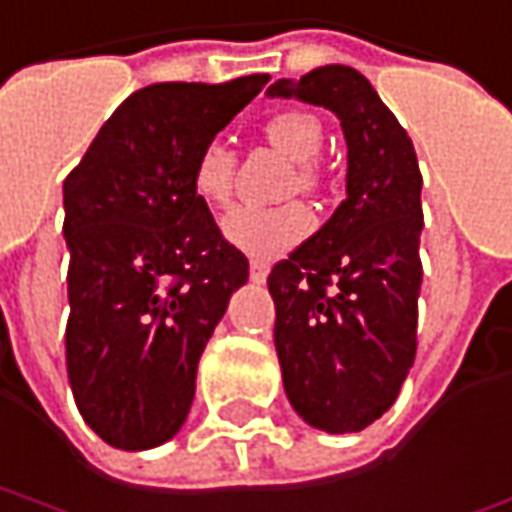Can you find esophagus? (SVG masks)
<instances>
[{
  "label": "esophagus",
  "instance_id": "34e87169",
  "mask_svg": "<svg viewBox=\"0 0 512 512\" xmlns=\"http://www.w3.org/2000/svg\"><path fill=\"white\" fill-rule=\"evenodd\" d=\"M267 273H270L267 262H259V259H253V262H250V281L262 284V281L267 279Z\"/></svg>",
  "mask_w": 512,
  "mask_h": 512
}]
</instances>
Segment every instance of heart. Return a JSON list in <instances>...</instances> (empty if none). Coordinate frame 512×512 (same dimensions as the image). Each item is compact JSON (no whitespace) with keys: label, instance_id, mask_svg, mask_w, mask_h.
I'll list each match as a JSON object with an SVG mask.
<instances>
[{"label":"heart","instance_id":"heart-1","mask_svg":"<svg viewBox=\"0 0 512 512\" xmlns=\"http://www.w3.org/2000/svg\"><path fill=\"white\" fill-rule=\"evenodd\" d=\"M264 135L270 137V143L279 146L287 157L301 163L298 166L301 188H312L318 183V171L312 166V160L324 146V132H321V123L315 115L301 112V109L279 112L264 123ZM233 171H236V157H233L231 146L222 140L205 143L194 160V171H191V183H194L197 197L214 208L228 205L233 194ZM312 222H315L312 211L301 202H287V205H273V208L239 205L222 219V236L242 253L259 256V259H273L284 250L296 248L298 242L312 231Z\"/></svg>","mask_w":512,"mask_h":512}]
</instances>
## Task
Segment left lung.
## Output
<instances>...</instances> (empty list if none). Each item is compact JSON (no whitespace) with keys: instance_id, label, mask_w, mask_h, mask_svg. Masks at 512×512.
Listing matches in <instances>:
<instances>
[{"instance_id":"obj_1","label":"left lung","mask_w":512,"mask_h":512,"mask_svg":"<svg viewBox=\"0 0 512 512\" xmlns=\"http://www.w3.org/2000/svg\"><path fill=\"white\" fill-rule=\"evenodd\" d=\"M267 98L324 106L346 140V200L267 276L276 355L290 406L312 428L352 434L380 420L417 352L420 166L375 87L327 64L279 78Z\"/></svg>"}]
</instances>
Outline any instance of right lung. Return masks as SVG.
Masks as SVG:
<instances>
[{
	"label": "right lung",
	"instance_id": "add662e5",
	"mask_svg": "<svg viewBox=\"0 0 512 512\" xmlns=\"http://www.w3.org/2000/svg\"><path fill=\"white\" fill-rule=\"evenodd\" d=\"M267 81L137 89L64 180L67 375L84 423L112 448L149 451L183 428L202 349L248 281L191 171Z\"/></svg>",
	"mask_w": 512,
	"mask_h": 512
}]
</instances>
